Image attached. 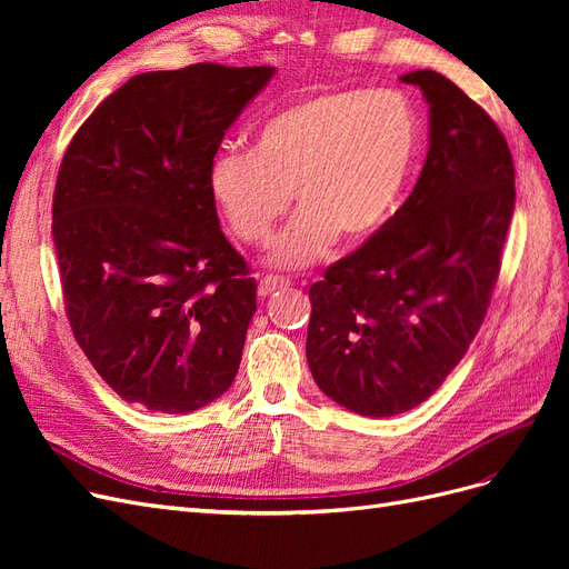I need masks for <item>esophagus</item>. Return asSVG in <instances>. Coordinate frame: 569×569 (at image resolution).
Returning <instances> with one entry per match:
<instances>
[{
  "mask_svg": "<svg viewBox=\"0 0 569 569\" xmlns=\"http://www.w3.org/2000/svg\"><path fill=\"white\" fill-rule=\"evenodd\" d=\"M287 284L289 280L280 278V274H266V278H261V282H258V297H270L274 289H282Z\"/></svg>",
  "mask_w": 569,
  "mask_h": 569,
  "instance_id": "esophagus-1",
  "label": "esophagus"
}]
</instances>
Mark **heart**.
<instances>
[{"mask_svg": "<svg viewBox=\"0 0 569 569\" xmlns=\"http://www.w3.org/2000/svg\"><path fill=\"white\" fill-rule=\"evenodd\" d=\"M416 151L418 120L399 92H322L270 116L253 153H218L209 194L237 239L263 244L295 192L301 213L274 242L270 263L299 270L337 237L358 244L385 226Z\"/></svg>", "mask_w": 569, "mask_h": 569, "instance_id": "b5f03b06", "label": "heart"}]
</instances>
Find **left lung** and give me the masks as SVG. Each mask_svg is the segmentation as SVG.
<instances>
[{
	"instance_id": "obj_1",
	"label": "left lung",
	"mask_w": 569,
	"mask_h": 569,
	"mask_svg": "<svg viewBox=\"0 0 569 569\" xmlns=\"http://www.w3.org/2000/svg\"><path fill=\"white\" fill-rule=\"evenodd\" d=\"M401 80L429 104L418 184L308 289L313 380L368 418L420 406L460 363L487 316L515 209L512 157L489 113L437 71Z\"/></svg>"
}]
</instances>
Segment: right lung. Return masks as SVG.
Instances as JSON below:
<instances>
[{"label": "right lung", "mask_w": 569, "mask_h": 569, "mask_svg": "<svg viewBox=\"0 0 569 569\" xmlns=\"http://www.w3.org/2000/svg\"><path fill=\"white\" fill-rule=\"evenodd\" d=\"M272 66L194 63L130 78L59 168L51 237L66 316L123 401L192 412L239 370L256 280L220 232L209 168Z\"/></svg>", "instance_id": "right-lung-1"}]
</instances>
